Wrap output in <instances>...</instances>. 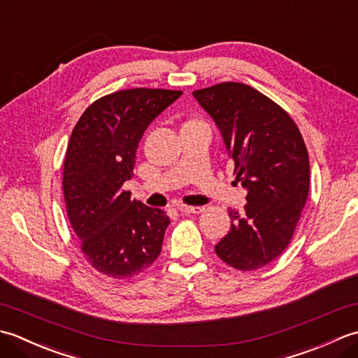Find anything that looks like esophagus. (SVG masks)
<instances>
[{
    "mask_svg": "<svg viewBox=\"0 0 358 358\" xmlns=\"http://www.w3.org/2000/svg\"><path fill=\"white\" fill-rule=\"evenodd\" d=\"M181 214H201L204 210L203 206H186V204H180L177 208Z\"/></svg>",
    "mask_w": 358,
    "mask_h": 358,
    "instance_id": "esophagus-1",
    "label": "esophagus"
}]
</instances>
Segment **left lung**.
<instances>
[{"label":"left lung","instance_id":"obj_1","mask_svg":"<svg viewBox=\"0 0 358 358\" xmlns=\"http://www.w3.org/2000/svg\"><path fill=\"white\" fill-rule=\"evenodd\" d=\"M215 121L234 162L246 206L229 210L231 231L215 245L238 271L271 263L291 241L309 192V157L299 127L271 98L243 83H220L194 92Z\"/></svg>","mask_w":358,"mask_h":358}]
</instances>
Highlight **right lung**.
<instances>
[{
	"label": "right lung",
	"instance_id": "obj_1",
	"mask_svg": "<svg viewBox=\"0 0 358 358\" xmlns=\"http://www.w3.org/2000/svg\"><path fill=\"white\" fill-rule=\"evenodd\" d=\"M183 94L126 89L101 96L83 112L66 150L63 192L81 252L98 272L131 278L162 252L171 220L131 199L135 154L148 126Z\"/></svg>",
	"mask_w": 358,
	"mask_h": 358
}]
</instances>
